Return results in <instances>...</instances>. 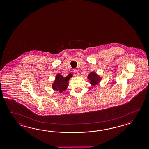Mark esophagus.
<instances>
[{
    "label": "esophagus",
    "instance_id": "1",
    "mask_svg": "<svg viewBox=\"0 0 149 149\" xmlns=\"http://www.w3.org/2000/svg\"><path fill=\"white\" fill-rule=\"evenodd\" d=\"M73 74H74V76L76 77L79 76V72L77 70H73Z\"/></svg>",
    "mask_w": 149,
    "mask_h": 149
}]
</instances>
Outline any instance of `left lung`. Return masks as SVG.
Wrapping results in <instances>:
<instances>
[{
  "mask_svg": "<svg viewBox=\"0 0 149 149\" xmlns=\"http://www.w3.org/2000/svg\"><path fill=\"white\" fill-rule=\"evenodd\" d=\"M87 79L90 80V84L93 86H96L101 82L102 77L96 72H91L89 73Z\"/></svg>",
  "mask_w": 149,
  "mask_h": 149,
  "instance_id": "left-lung-1",
  "label": "left lung"
}]
</instances>
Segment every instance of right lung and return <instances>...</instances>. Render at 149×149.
Listing matches in <instances>:
<instances>
[{"mask_svg":"<svg viewBox=\"0 0 149 149\" xmlns=\"http://www.w3.org/2000/svg\"><path fill=\"white\" fill-rule=\"evenodd\" d=\"M73 75L70 73L65 77H64L60 73H58L56 76L55 79L52 84V88L55 91L62 93L67 89L69 85V81Z\"/></svg>","mask_w":149,"mask_h":149,"instance_id":"add662e5","label":"right lung"}]
</instances>
